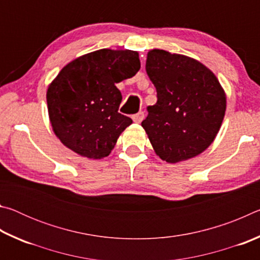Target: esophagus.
<instances>
[{"instance_id":"1","label":"esophagus","mask_w":260,"mask_h":260,"mask_svg":"<svg viewBox=\"0 0 260 260\" xmlns=\"http://www.w3.org/2000/svg\"><path fill=\"white\" fill-rule=\"evenodd\" d=\"M132 118H133V121L134 122H138V124H140V122L144 119V112L143 111H140L138 113L133 114V116H132Z\"/></svg>"}]
</instances>
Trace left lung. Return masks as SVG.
<instances>
[{
    "label": "left lung",
    "instance_id": "8db88e82",
    "mask_svg": "<svg viewBox=\"0 0 260 260\" xmlns=\"http://www.w3.org/2000/svg\"><path fill=\"white\" fill-rule=\"evenodd\" d=\"M146 70L156 87L157 102L142 121L158 156L167 162L195 157L218 134L226 96L214 74L187 56L153 49Z\"/></svg>",
    "mask_w": 260,
    "mask_h": 260
}]
</instances>
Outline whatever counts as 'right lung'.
Returning a JSON list of instances; mask_svg holds the SVG:
<instances>
[{
  "mask_svg": "<svg viewBox=\"0 0 260 260\" xmlns=\"http://www.w3.org/2000/svg\"><path fill=\"white\" fill-rule=\"evenodd\" d=\"M140 68L136 51L101 49L61 69L47 91L50 122L61 143L87 158L109 156L133 122L118 112L122 98L116 83Z\"/></svg>",
  "mask_w": 260,
  "mask_h": 260,
  "instance_id": "obj_1",
  "label": "right lung"
}]
</instances>
